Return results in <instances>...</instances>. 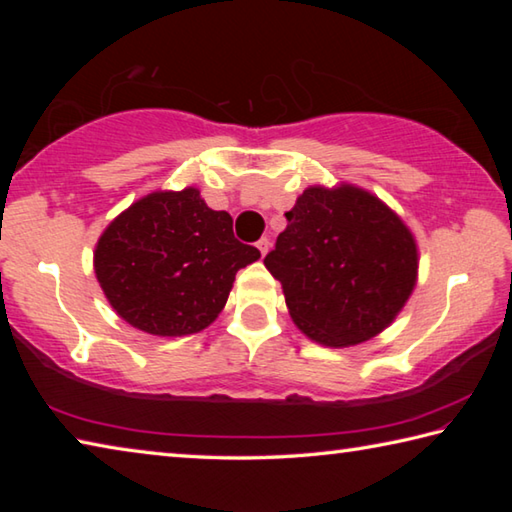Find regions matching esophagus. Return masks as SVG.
<instances>
[{
    "instance_id": "34e87169",
    "label": "esophagus",
    "mask_w": 512,
    "mask_h": 512,
    "mask_svg": "<svg viewBox=\"0 0 512 512\" xmlns=\"http://www.w3.org/2000/svg\"><path fill=\"white\" fill-rule=\"evenodd\" d=\"M257 248H259V253H262V255H266V253H268V250H271V239H266V237H262V239H259V241H257Z\"/></svg>"
}]
</instances>
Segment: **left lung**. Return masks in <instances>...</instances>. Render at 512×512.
<instances>
[{"label":"left lung","instance_id":"left-lung-1","mask_svg":"<svg viewBox=\"0 0 512 512\" xmlns=\"http://www.w3.org/2000/svg\"><path fill=\"white\" fill-rule=\"evenodd\" d=\"M264 266L307 339L350 348L393 323L418 282V244L381 198L350 183L311 185L287 212Z\"/></svg>","mask_w":512,"mask_h":512}]
</instances>
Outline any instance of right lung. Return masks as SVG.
Instances as JSON below:
<instances>
[{"label":"right lung","mask_w":512,"mask_h":512,"mask_svg":"<svg viewBox=\"0 0 512 512\" xmlns=\"http://www.w3.org/2000/svg\"><path fill=\"white\" fill-rule=\"evenodd\" d=\"M259 259L196 187L158 189L115 216L94 246V275L110 307L140 332L187 336L210 327L239 268Z\"/></svg>","instance_id":"obj_1"}]
</instances>
